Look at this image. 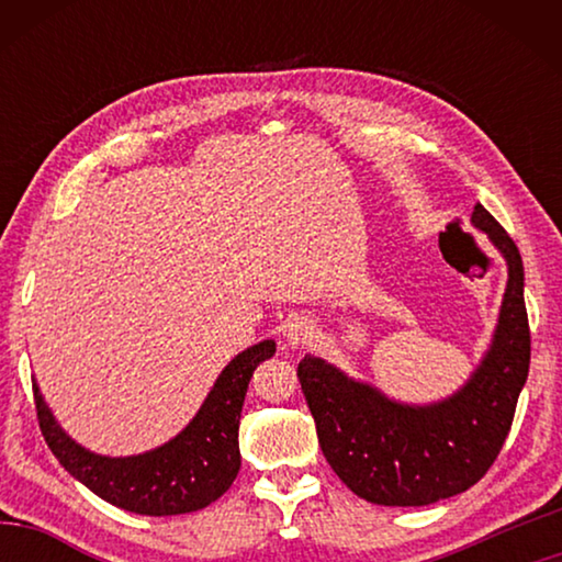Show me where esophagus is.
<instances>
[{
	"label": "esophagus",
	"mask_w": 562,
	"mask_h": 562,
	"mask_svg": "<svg viewBox=\"0 0 562 562\" xmlns=\"http://www.w3.org/2000/svg\"><path fill=\"white\" fill-rule=\"evenodd\" d=\"M282 337L288 341V347L297 349L315 337V327H312V322L307 317H290L288 325L282 329Z\"/></svg>",
	"instance_id": "esophagus-1"
}]
</instances>
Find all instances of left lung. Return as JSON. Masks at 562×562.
<instances>
[{
    "label": "left lung",
    "instance_id": "8db88e82",
    "mask_svg": "<svg viewBox=\"0 0 562 562\" xmlns=\"http://www.w3.org/2000/svg\"><path fill=\"white\" fill-rule=\"evenodd\" d=\"M471 225L486 233L508 268L491 345L451 396L406 404L322 357L297 367L327 463L351 493L376 506H429L479 483L510 431L528 379L530 331L516 243L475 203Z\"/></svg>",
    "mask_w": 562,
    "mask_h": 562
}]
</instances>
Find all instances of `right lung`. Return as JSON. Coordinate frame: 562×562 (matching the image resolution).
Returning a JSON list of instances; mask_svg holds the SVG:
<instances>
[{"label":"right lung","mask_w":562,"mask_h":562,"mask_svg":"<svg viewBox=\"0 0 562 562\" xmlns=\"http://www.w3.org/2000/svg\"><path fill=\"white\" fill-rule=\"evenodd\" d=\"M274 349V339H262L233 357L183 431L156 449L133 456H101L76 443L56 422L34 379L42 434L64 469L111 506L140 516L201 510L221 498L240 471L237 429L247 384Z\"/></svg>","instance_id":"add662e5"}]
</instances>
